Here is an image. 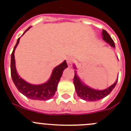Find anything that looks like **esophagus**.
Returning a JSON list of instances; mask_svg holds the SVG:
<instances>
[{
	"label": "esophagus",
	"instance_id": "1",
	"mask_svg": "<svg viewBox=\"0 0 131 131\" xmlns=\"http://www.w3.org/2000/svg\"><path fill=\"white\" fill-rule=\"evenodd\" d=\"M67 62L68 67H71L72 66V62H73V58L72 57H68L67 58Z\"/></svg>",
	"mask_w": 131,
	"mask_h": 131
}]
</instances>
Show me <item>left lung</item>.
<instances>
[{"mask_svg": "<svg viewBox=\"0 0 131 131\" xmlns=\"http://www.w3.org/2000/svg\"><path fill=\"white\" fill-rule=\"evenodd\" d=\"M102 37L103 39L108 43L111 47H113L115 48V43L113 40L110 36L108 32L105 30H103L102 31ZM74 69L77 70L76 67L74 65ZM117 81H118V78L115 82L114 84H112V85L106 89H103V90H97V89H92L88 85H85V84L83 83L79 77L78 76L77 73V71L75 70V76H74L73 79V84L75 85V89L76 91L77 96L80 97L82 100L85 101H96L101 100V99L104 98L106 96H108L112 90L114 89L117 84Z\"/></svg>", "mask_w": 131, "mask_h": 131, "instance_id": "8db88e82", "label": "left lung"}]
</instances>
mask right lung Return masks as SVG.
<instances>
[{
    "label": "right lung",
    "mask_w": 131,
    "mask_h": 131,
    "mask_svg": "<svg viewBox=\"0 0 131 131\" xmlns=\"http://www.w3.org/2000/svg\"><path fill=\"white\" fill-rule=\"evenodd\" d=\"M30 27L31 26L25 30L22 35H24L25 32L28 30ZM19 39L20 38L18 39L16 44L13 49V51L11 54V59H10V74L14 85H16L18 90L28 98L34 100H40V101L42 100L46 101L50 100L53 97L57 90L58 82L60 80L63 71L68 67L67 62L64 60L63 63L55 67L52 70L49 79L46 82L39 85L30 84L23 80L18 75L16 68L14 51L19 43Z\"/></svg>",
    "instance_id": "obj_1"
}]
</instances>
